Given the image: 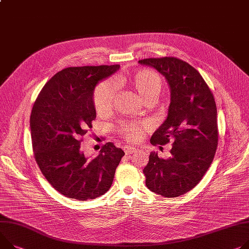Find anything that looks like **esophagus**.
<instances>
[{"label": "esophagus", "mask_w": 249, "mask_h": 249, "mask_svg": "<svg viewBox=\"0 0 249 249\" xmlns=\"http://www.w3.org/2000/svg\"><path fill=\"white\" fill-rule=\"evenodd\" d=\"M124 154L127 156V155H131V154H135V152L137 151V148H135V147H131V146H128V145H125V146H124Z\"/></svg>", "instance_id": "obj_1"}]
</instances>
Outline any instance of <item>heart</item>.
Wrapping results in <instances>:
<instances>
[{
	"instance_id": "1",
	"label": "heart",
	"mask_w": 249,
	"mask_h": 249,
	"mask_svg": "<svg viewBox=\"0 0 249 249\" xmlns=\"http://www.w3.org/2000/svg\"><path fill=\"white\" fill-rule=\"evenodd\" d=\"M120 83L128 86L139 93L144 102H154L160 93L162 81L159 73L151 70H141L128 76H121L110 81H105L94 89L92 102L99 116H105L113 107L117 97V89ZM149 128V124L123 122L118 126V131L128 142L138 141L142 133Z\"/></svg>"
}]
</instances>
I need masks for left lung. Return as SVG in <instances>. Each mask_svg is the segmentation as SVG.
<instances>
[{"label": "left lung", "mask_w": 249, "mask_h": 249, "mask_svg": "<svg viewBox=\"0 0 249 249\" xmlns=\"http://www.w3.org/2000/svg\"><path fill=\"white\" fill-rule=\"evenodd\" d=\"M139 63L155 68L170 87L168 116L150 142H171L173 147L167 160L150 152L143 168L145 184L164 197H178L198 184L213 160L218 144L213 93L200 73L182 60L164 56Z\"/></svg>", "instance_id": "8db88e82"}]
</instances>
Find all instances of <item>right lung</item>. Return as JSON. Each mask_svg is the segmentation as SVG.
Here are the masks:
<instances>
[{
  "mask_svg": "<svg viewBox=\"0 0 249 249\" xmlns=\"http://www.w3.org/2000/svg\"><path fill=\"white\" fill-rule=\"evenodd\" d=\"M119 68H66L44 86L34 103L30 126L35 160L49 183L69 198L83 201L105 195L124 156L112 142L90 160L81 151L83 138L97 117L94 87Z\"/></svg>",
  "mask_w": 249,
  "mask_h": 249,
  "instance_id": "add662e5",
  "label": "right lung"
}]
</instances>
